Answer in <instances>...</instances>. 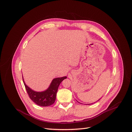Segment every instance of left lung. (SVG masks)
<instances>
[{
	"mask_svg": "<svg viewBox=\"0 0 132 132\" xmlns=\"http://www.w3.org/2000/svg\"><path fill=\"white\" fill-rule=\"evenodd\" d=\"M99 100H98V101H99Z\"/></svg>",
	"mask_w": 132,
	"mask_h": 132,
	"instance_id": "obj_1",
	"label": "left lung"
}]
</instances>
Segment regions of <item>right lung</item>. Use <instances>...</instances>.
<instances>
[{"label":"right lung","instance_id":"obj_1","mask_svg":"<svg viewBox=\"0 0 132 132\" xmlns=\"http://www.w3.org/2000/svg\"><path fill=\"white\" fill-rule=\"evenodd\" d=\"M66 78V77H64L54 79L50 87L46 90L43 92H36L32 90L25 84L23 79V81L28 95L35 103L41 106H48L54 103L59 86Z\"/></svg>","mask_w":132,"mask_h":132}]
</instances>
